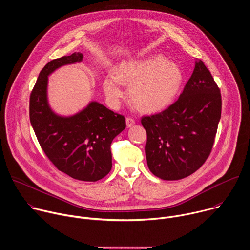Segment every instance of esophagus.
I'll return each mask as SVG.
<instances>
[{"instance_id":"obj_1","label":"esophagus","mask_w":250,"mask_h":250,"mask_svg":"<svg viewBox=\"0 0 250 250\" xmlns=\"http://www.w3.org/2000/svg\"><path fill=\"white\" fill-rule=\"evenodd\" d=\"M125 122H126V126L127 127H131L134 125V123H135L132 118H126Z\"/></svg>"}]
</instances>
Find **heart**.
<instances>
[{
	"instance_id": "b5f03b06",
	"label": "heart",
	"mask_w": 250,
	"mask_h": 250,
	"mask_svg": "<svg viewBox=\"0 0 250 250\" xmlns=\"http://www.w3.org/2000/svg\"><path fill=\"white\" fill-rule=\"evenodd\" d=\"M184 75L181 67L162 55L122 63L116 73L108 74L103 88L113 108L125 96L123 85L129 86V98L136 109L144 113L160 112L174 102Z\"/></svg>"
}]
</instances>
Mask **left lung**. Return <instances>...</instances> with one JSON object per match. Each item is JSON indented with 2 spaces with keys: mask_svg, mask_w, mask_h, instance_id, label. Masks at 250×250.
<instances>
[{
  "mask_svg": "<svg viewBox=\"0 0 250 250\" xmlns=\"http://www.w3.org/2000/svg\"><path fill=\"white\" fill-rule=\"evenodd\" d=\"M221 114V91L204 62L197 59L179 99L161 113L141 119L152 174L170 181L197 171L211 151Z\"/></svg>",
  "mask_w": 250,
  "mask_h": 250,
  "instance_id": "1",
  "label": "left lung"
}]
</instances>
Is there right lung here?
<instances>
[{"label": "right lung", "mask_w": 250, "mask_h": 250, "mask_svg": "<svg viewBox=\"0 0 250 250\" xmlns=\"http://www.w3.org/2000/svg\"><path fill=\"white\" fill-rule=\"evenodd\" d=\"M83 60V54L48 62L41 71L29 98V120L40 145L55 167L80 181L95 182L112 169L111 144L125 128V117L98 102L81 112L62 117L48 104V76L61 66Z\"/></svg>", "instance_id": "right-lung-1"}]
</instances>
